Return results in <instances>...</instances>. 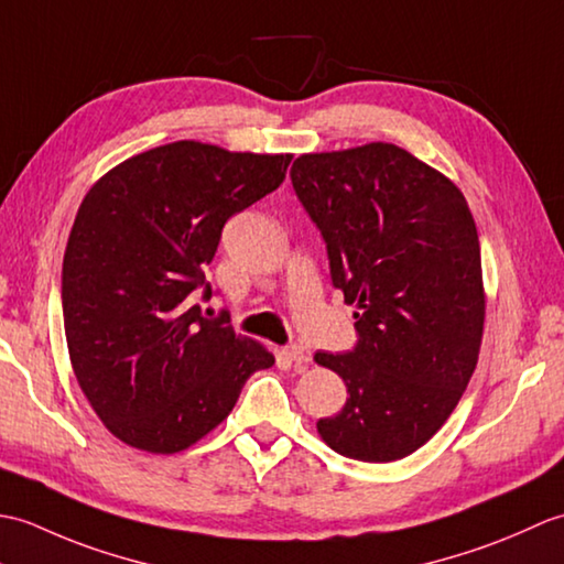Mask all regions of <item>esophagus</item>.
<instances>
[{
  "instance_id": "esophagus-1",
  "label": "esophagus",
  "mask_w": 564,
  "mask_h": 564,
  "mask_svg": "<svg viewBox=\"0 0 564 564\" xmlns=\"http://www.w3.org/2000/svg\"><path fill=\"white\" fill-rule=\"evenodd\" d=\"M283 356L289 358L291 364H295V368H305L310 361H313V354H310V349H305V346H301V344L285 346Z\"/></svg>"
}]
</instances>
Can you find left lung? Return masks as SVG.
I'll return each instance as SVG.
<instances>
[{"instance_id": "left-lung-1", "label": "left lung", "mask_w": 564, "mask_h": 564, "mask_svg": "<svg viewBox=\"0 0 564 564\" xmlns=\"http://www.w3.org/2000/svg\"><path fill=\"white\" fill-rule=\"evenodd\" d=\"M291 182L327 245L332 285L356 305L354 349L315 354L349 392L317 431L346 458L400 460L443 426L477 366L485 291L473 213L451 178L390 142L303 154Z\"/></svg>"}]
</instances>
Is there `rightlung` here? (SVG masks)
<instances>
[{"label":"right lung","instance_id":"obj_1","mask_svg":"<svg viewBox=\"0 0 564 564\" xmlns=\"http://www.w3.org/2000/svg\"><path fill=\"white\" fill-rule=\"evenodd\" d=\"M291 154L194 140L148 150L101 176L77 210L63 261V317L82 392L116 438L178 453L232 412L271 368L227 315L206 317V267L225 223L281 186Z\"/></svg>","mask_w":564,"mask_h":564}]
</instances>
